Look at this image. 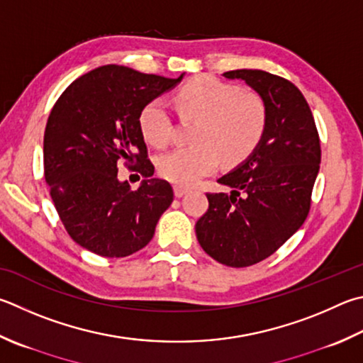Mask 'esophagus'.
Wrapping results in <instances>:
<instances>
[{
  "label": "esophagus",
  "instance_id": "1",
  "mask_svg": "<svg viewBox=\"0 0 363 363\" xmlns=\"http://www.w3.org/2000/svg\"><path fill=\"white\" fill-rule=\"evenodd\" d=\"M189 192V190L186 189V187H182V186H174V195L177 196V199H181V196H184Z\"/></svg>",
  "mask_w": 363,
  "mask_h": 363
}]
</instances>
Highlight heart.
I'll use <instances>...</instances> for the list:
<instances>
[{
    "mask_svg": "<svg viewBox=\"0 0 363 363\" xmlns=\"http://www.w3.org/2000/svg\"><path fill=\"white\" fill-rule=\"evenodd\" d=\"M176 106L182 118L196 121L190 147L159 159L160 174L179 186H194L219 167L246 160L267 130L268 111L263 98L240 85L211 76L195 77L177 90ZM141 133L155 147L173 140V122L162 100H154L140 114Z\"/></svg>",
    "mask_w": 363,
    "mask_h": 363,
    "instance_id": "heart-1",
    "label": "heart"
}]
</instances>
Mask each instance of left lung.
<instances>
[{
	"label": "left lung",
	"instance_id": "8db88e82",
	"mask_svg": "<svg viewBox=\"0 0 363 363\" xmlns=\"http://www.w3.org/2000/svg\"><path fill=\"white\" fill-rule=\"evenodd\" d=\"M241 79L267 104L259 146L217 179L230 194H206L209 208L195 223L204 252L222 265L242 268L274 254L298 230L311 208L319 173L320 141L301 91L262 69L223 72Z\"/></svg>",
	"mask_w": 363,
	"mask_h": 363
}]
</instances>
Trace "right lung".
Masks as SVG:
<instances>
[{"mask_svg":"<svg viewBox=\"0 0 363 363\" xmlns=\"http://www.w3.org/2000/svg\"><path fill=\"white\" fill-rule=\"evenodd\" d=\"M182 77L106 65L76 79L52 108L44 133V176L57 213L79 246L117 259L152 240L174 195L169 182L150 177L154 164L140 114ZM122 161L147 177L136 191L118 181Z\"/></svg>","mask_w":363,"mask_h":363,"instance_id":"add662e5","label":"right lung"}]
</instances>
